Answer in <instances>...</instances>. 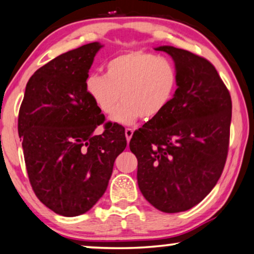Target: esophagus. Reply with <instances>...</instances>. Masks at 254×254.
Here are the masks:
<instances>
[{
	"mask_svg": "<svg viewBox=\"0 0 254 254\" xmlns=\"http://www.w3.org/2000/svg\"><path fill=\"white\" fill-rule=\"evenodd\" d=\"M132 134H133V129H130V127H127V129H125V137H127V141H130Z\"/></svg>",
	"mask_w": 254,
	"mask_h": 254,
	"instance_id": "34e87169",
	"label": "esophagus"
}]
</instances>
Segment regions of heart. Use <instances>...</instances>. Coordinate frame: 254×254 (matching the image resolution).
<instances>
[{
    "mask_svg": "<svg viewBox=\"0 0 254 254\" xmlns=\"http://www.w3.org/2000/svg\"><path fill=\"white\" fill-rule=\"evenodd\" d=\"M178 83L177 67L170 59L130 51L108 62L106 75L90 74L84 87L102 114L111 113L123 101L110 120L129 125L139 117L152 121L160 116L173 100Z\"/></svg>",
    "mask_w": 254,
    "mask_h": 254,
    "instance_id": "heart-1",
    "label": "heart"
}]
</instances>
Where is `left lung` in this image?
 Returning a JSON list of instances; mask_svg holds the SVG:
<instances>
[{"label": "left lung", "mask_w": 254, "mask_h": 254, "mask_svg": "<svg viewBox=\"0 0 254 254\" xmlns=\"http://www.w3.org/2000/svg\"><path fill=\"white\" fill-rule=\"evenodd\" d=\"M173 58L179 83L166 110L134 131L138 186L158 210L174 214L198 204L217 184L229 151L232 102L205 58L159 46Z\"/></svg>", "instance_id": "left-lung-1"}]
</instances>
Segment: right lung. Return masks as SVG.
<instances>
[{
	"instance_id": "add662e5",
	"label": "right lung",
	"mask_w": 254,
	"mask_h": 254,
	"mask_svg": "<svg viewBox=\"0 0 254 254\" xmlns=\"http://www.w3.org/2000/svg\"><path fill=\"white\" fill-rule=\"evenodd\" d=\"M102 45L90 43L60 54L26 83L18 134L29 180L43 204L66 217L82 215L102 197L125 130L106 123L86 92V79Z\"/></svg>"
}]
</instances>
